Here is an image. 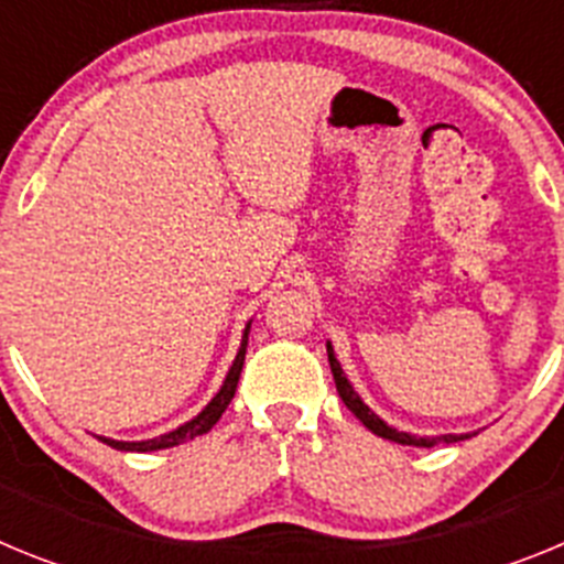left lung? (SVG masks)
<instances>
[{
	"instance_id": "8db88e82",
	"label": "left lung",
	"mask_w": 564,
	"mask_h": 564,
	"mask_svg": "<svg viewBox=\"0 0 564 564\" xmlns=\"http://www.w3.org/2000/svg\"><path fill=\"white\" fill-rule=\"evenodd\" d=\"M327 361H330V370H333V381H336V390L338 395H341L344 406L352 412V415L358 417V421L367 426L370 432H376L378 437H387V441H395V443H403V446H426V449H432V446H437V443H455V441H463V437L468 435H441V437H417V435H410V432H398L392 430V426H387V423L381 421V417L376 415V412L367 406V403L358 398V392L352 390L350 381H347V376H344L341 364L336 361V356H333V347L327 344Z\"/></svg>"
}]
</instances>
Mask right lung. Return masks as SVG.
Wrapping results in <instances>:
<instances>
[{
    "label": "right lung",
    "instance_id": "add662e5",
    "mask_svg": "<svg viewBox=\"0 0 564 564\" xmlns=\"http://www.w3.org/2000/svg\"><path fill=\"white\" fill-rule=\"evenodd\" d=\"M248 330H251V325L246 327V336H242V347H239L237 358H234L231 370H228V376H226V383H223V390L212 398V403H208L206 410H203L200 415L194 417V421L183 423L181 430L169 432V435L154 437V441L123 443V441H109V437H101V441H104V443H109V446H112V449H121V452H158V449H169V446H181V443L192 441V437H197V435H206V432L212 430L214 423L220 421V415H223V412H226L228 403H231L234 392H237L239 372H242V364H246Z\"/></svg>",
    "mask_w": 564,
    "mask_h": 564
}]
</instances>
